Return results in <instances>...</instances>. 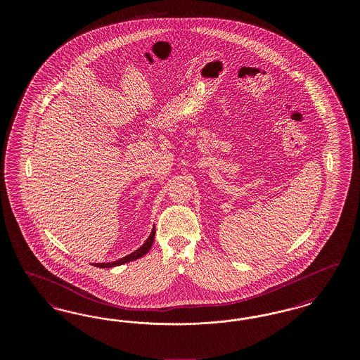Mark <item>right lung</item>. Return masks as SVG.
<instances>
[{
	"mask_svg": "<svg viewBox=\"0 0 360 360\" xmlns=\"http://www.w3.org/2000/svg\"><path fill=\"white\" fill-rule=\"evenodd\" d=\"M154 239L155 226L153 228V232H151V235L148 236V239L146 240V243H144L140 248H137L135 252H132V254H129V255H127V257H121L119 260L112 262V263H96L94 266H96V267H101V269H108V267H115V266H120V264H124V263H128V262L136 260L139 257H144V255L151 250L153 243H154Z\"/></svg>",
	"mask_w": 360,
	"mask_h": 360,
	"instance_id": "add662e5",
	"label": "right lung"
}]
</instances>
